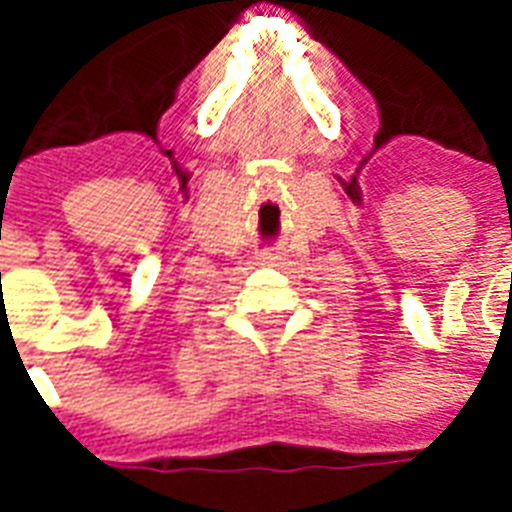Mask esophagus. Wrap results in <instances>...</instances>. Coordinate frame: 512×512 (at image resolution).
<instances>
[{"label":"esophagus","instance_id":"esophagus-1","mask_svg":"<svg viewBox=\"0 0 512 512\" xmlns=\"http://www.w3.org/2000/svg\"><path fill=\"white\" fill-rule=\"evenodd\" d=\"M257 260H260V265H276L279 255H273V252H263V255L257 257Z\"/></svg>","mask_w":512,"mask_h":512}]
</instances>
